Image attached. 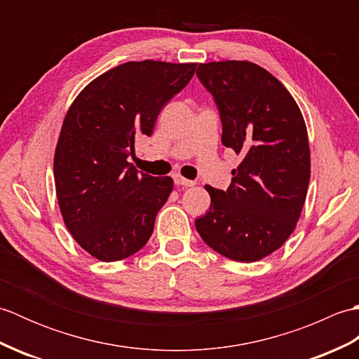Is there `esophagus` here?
<instances>
[{"instance_id": "obj_1", "label": "esophagus", "mask_w": 359, "mask_h": 359, "mask_svg": "<svg viewBox=\"0 0 359 359\" xmlns=\"http://www.w3.org/2000/svg\"><path fill=\"white\" fill-rule=\"evenodd\" d=\"M174 184L179 185V187H193L194 182L193 180H188L185 177H182L180 174H174Z\"/></svg>"}]
</instances>
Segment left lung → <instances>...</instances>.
Listing matches in <instances>:
<instances>
[{
    "label": "left lung",
    "mask_w": 359,
    "mask_h": 359,
    "mask_svg": "<svg viewBox=\"0 0 359 359\" xmlns=\"http://www.w3.org/2000/svg\"><path fill=\"white\" fill-rule=\"evenodd\" d=\"M215 97L224 147L243 158L226 191L210 185L211 207L196 220L219 255L255 262L284 245L299 220L310 182V148L299 106L282 83L250 62L199 65Z\"/></svg>",
    "instance_id": "8db88e82"
}]
</instances>
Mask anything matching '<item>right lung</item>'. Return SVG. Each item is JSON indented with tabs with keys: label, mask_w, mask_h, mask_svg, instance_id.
I'll return each instance as SVG.
<instances>
[{
	"label": "right lung",
	"mask_w": 359,
	"mask_h": 359,
	"mask_svg": "<svg viewBox=\"0 0 359 359\" xmlns=\"http://www.w3.org/2000/svg\"><path fill=\"white\" fill-rule=\"evenodd\" d=\"M196 66L123 63L90 81L67 111L53 157L57 199L72 238L98 261L129 257L149 241L174 182L139 172L128 157Z\"/></svg>",
	"instance_id": "1"
}]
</instances>
